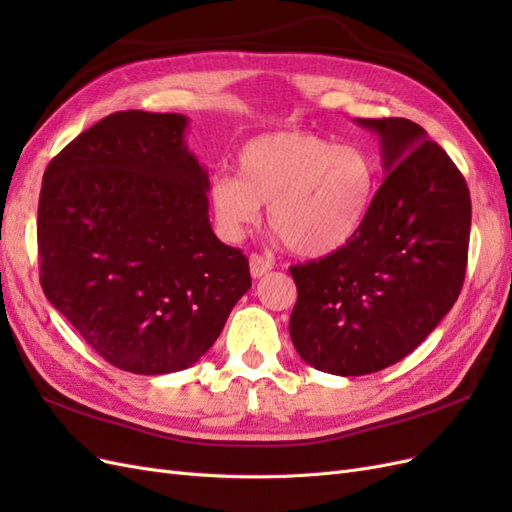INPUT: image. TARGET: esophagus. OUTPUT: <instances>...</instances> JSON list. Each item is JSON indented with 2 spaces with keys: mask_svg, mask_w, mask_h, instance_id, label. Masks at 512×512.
Wrapping results in <instances>:
<instances>
[{
  "mask_svg": "<svg viewBox=\"0 0 512 512\" xmlns=\"http://www.w3.org/2000/svg\"><path fill=\"white\" fill-rule=\"evenodd\" d=\"M271 269H273V262L269 258L260 256V254H252L250 256V273H252V277L267 275Z\"/></svg>",
  "mask_w": 512,
  "mask_h": 512,
  "instance_id": "esophagus-1",
  "label": "esophagus"
}]
</instances>
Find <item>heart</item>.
I'll use <instances>...</instances> for the list:
<instances>
[{
  "instance_id": "obj_1",
  "label": "heart",
  "mask_w": 512,
  "mask_h": 512,
  "mask_svg": "<svg viewBox=\"0 0 512 512\" xmlns=\"http://www.w3.org/2000/svg\"><path fill=\"white\" fill-rule=\"evenodd\" d=\"M239 175H215L211 209L228 239H239L269 203V224L290 252L324 258L361 230L376 192V173L359 147L314 132L252 138L237 156Z\"/></svg>"
}]
</instances>
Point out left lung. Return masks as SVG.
<instances>
[{
  "label": "left lung",
  "mask_w": 512,
  "mask_h": 512,
  "mask_svg": "<svg viewBox=\"0 0 512 512\" xmlns=\"http://www.w3.org/2000/svg\"><path fill=\"white\" fill-rule=\"evenodd\" d=\"M380 136L386 175L356 237L290 267V339L335 376L374 374L408 356L455 305L468 265L472 203L446 151L404 117L359 119Z\"/></svg>",
  "instance_id": "left-lung-1"
}]
</instances>
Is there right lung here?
I'll return each instance as SVG.
<instances>
[{
    "label": "right lung",
    "instance_id": "1",
    "mask_svg": "<svg viewBox=\"0 0 512 512\" xmlns=\"http://www.w3.org/2000/svg\"><path fill=\"white\" fill-rule=\"evenodd\" d=\"M177 113L119 111L46 166L38 262L46 299L111 365H194L250 290V262L209 224L207 170Z\"/></svg>",
    "mask_w": 512,
    "mask_h": 512
}]
</instances>
